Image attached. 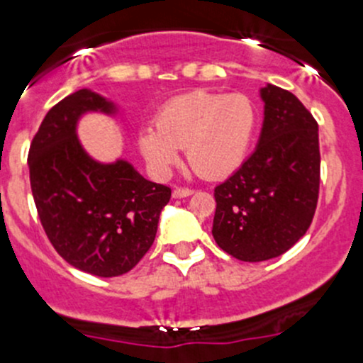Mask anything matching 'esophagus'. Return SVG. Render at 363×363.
<instances>
[{
	"label": "esophagus",
	"instance_id": "obj_1",
	"mask_svg": "<svg viewBox=\"0 0 363 363\" xmlns=\"http://www.w3.org/2000/svg\"><path fill=\"white\" fill-rule=\"evenodd\" d=\"M193 193L195 191L188 188H175L174 191H172V196H174V199H186V196H191Z\"/></svg>",
	"mask_w": 363,
	"mask_h": 363
}]
</instances>
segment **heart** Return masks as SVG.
<instances>
[{"mask_svg": "<svg viewBox=\"0 0 363 363\" xmlns=\"http://www.w3.org/2000/svg\"><path fill=\"white\" fill-rule=\"evenodd\" d=\"M256 108L246 94L193 91L167 101L156 124L138 130L142 158L155 172H167L186 147L189 167L205 179L235 172L256 133Z\"/></svg>", "mask_w": 363, "mask_h": 363, "instance_id": "obj_1", "label": "heart"}]
</instances>
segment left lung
I'll list each match as a JSON object with an SVG mask.
<instances>
[{
  "mask_svg": "<svg viewBox=\"0 0 363 363\" xmlns=\"http://www.w3.org/2000/svg\"><path fill=\"white\" fill-rule=\"evenodd\" d=\"M263 124L255 152L216 186L212 235L242 262H265L306 235L320 191L318 123L290 91L259 89Z\"/></svg>",
  "mask_w": 363,
  "mask_h": 363,
  "instance_id": "8db88e82",
  "label": "left lung"
}]
</instances>
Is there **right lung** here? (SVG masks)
Instances as JSON below:
<instances>
[{
    "mask_svg": "<svg viewBox=\"0 0 363 363\" xmlns=\"http://www.w3.org/2000/svg\"><path fill=\"white\" fill-rule=\"evenodd\" d=\"M119 108L79 89L47 112L29 147L33 199L54 250L82 272L116 277L149 251L170 188L142 177L130 161L94 160L77 135L86 113Z\"/></svg>",
    "mask_w": 363,
    "mask_h": 363,
    "instance_id": "add662e5",
    "label": "right lung"
}]
</instances>
